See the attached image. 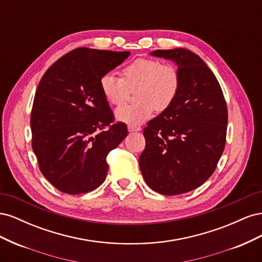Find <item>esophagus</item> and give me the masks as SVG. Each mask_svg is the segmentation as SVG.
Listing matches in <instances>:
<instances>
[{
	"instance_id": "34e87169",
	"label": "esophagus",
	"mask_w": 262,
	"mask_h": 262,
	"mask_svg": "<svg viewBox=\"0 0 262 262\" xmlns=\"http://www.w3.org/2000/svg\"><path fill=\"white\" fill-rule=\"evenodd\" d=\"M142 129L140 128V126H137V125H128V131L129 132H139L141 131Z\"/></svg>"
}]
</instances>
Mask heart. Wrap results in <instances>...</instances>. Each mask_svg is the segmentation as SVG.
I'll return each instance as SVG.
<instances>
[{
	"instance_id": "b5f03b06",
	"label": "heart",
	"mask_w": 262,
	"mask_h": 262,
	"mask_svg": "<svg viewBox=\"0 0 262 262\" xmlns=\"http://www.w3.org/2000/svg\"><path fill=\"white\" fill-rule=\"evenodd\" d=\"M136 89L138 101L116 110L115 117L119 122L141 124L153 116L155 109L157 112L167 109L178 94L179 73L171 64L141 58L122 70V78L110 73L100 78L101 94L110 105H122L130 90Z\"/></svg>"
}]
</instances>
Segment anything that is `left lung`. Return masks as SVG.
<instances>
[{
  "label": "left lung",
  "mask_w": 262,
  "mask_h": 262,
  "mask_svg": "<svg viewBox=\"0 0 262 262\" xmlns=\"http://www.w3.org/2000/svg\"><path fill=\"white\" fill-rule=\"evenodd\" d=\"M179 73L172 104L144 129L140 169L154 191L175 195L200 187L215 170L225 146L227 108L215 75L190 50H155Z\"/></svg>",
  "instance_id": "1"
}]
</instances>
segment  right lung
Instances as JSON below:
<instances>
[{"label":"right lung","instance_id":"obj_1","mask_svg":"<svg viewBox=\"0 0 262 262\" xmlns=\"http://www.w3.org/2000/svg\"><path fill=\"white\" fill-rule=\"evenodd\" d=\"M129 55L78 48L54 62L38 85L30 117L33 149L45 178L62 192L98 188L107 176L108 153L128 136L124 123L110 124L114 116L100 78Z\"/></svg>","mask_w":262,"mask_h":262}]
</instances>
